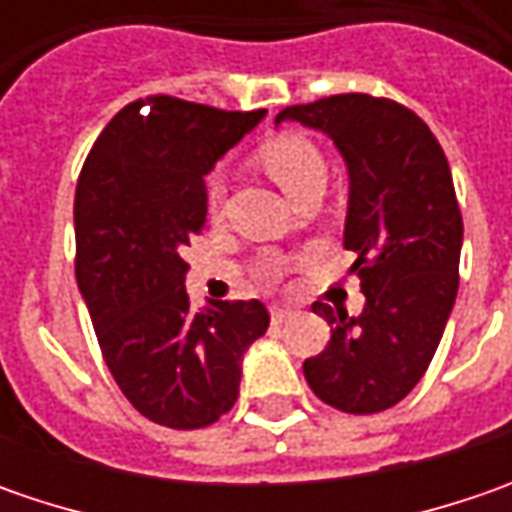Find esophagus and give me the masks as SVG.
I'll return each instance as SVG.
<instances>
[{"mask_svg":"<svg viewBox=\"0 0 512 512\" xmlns=\"http://www.w3.org/2000/svg\"><path fill=\"white\" fill-rule=\"evenodd\" d=\"M290 316H293V310H287V307H270V319H273V325H285Z\"/></svg>","mask_w":512,"mask_h":512,"instance_id":"34e87169","label":"esophagus"}]
</instances>
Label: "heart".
Returning a JSON list of instances; mask_svg holds the SVG:
<instances>
[{"label":"heart","mask_w":512,"mask_h":512,"mask_svg":"<svg viewBox=\"0 0 512 512\" xmlns=\"http://www.w3.org/2000/svg\"><path fill=\"white\" fill-rule=\"evenodd\" d=\"M262 165L273 176V182L285 190L287 196H296L313 182H325V159L302 136H279L262 148ZM222 199V176H210L207 182V207L216 210Z\"/></svg>","instance_id":"b5f03b06"}]
</instances>
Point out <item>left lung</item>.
<instances>
[{"mask_svg":"<svg viewBox=\"0 0 512 512\" xmlns=\"http://www.w3.org/2000/svg\"><path fill=\"white\" fill-rule=\"evenodd\" d=\"M325 133L347 168L344 247L364 310L316 302L330 344L305 362L310 390L344 413H379L419 384L459 290L462 213L442 145L413 110L367 93L293 105L276 125Z\"/></svg>","mask_w":512,"mask_h":512,"instance_id":"left-lung-1","label":"left lung"}]
</instances>
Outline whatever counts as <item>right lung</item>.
Returning a JSON list of instances; mask_svg holds the SVG:
<instances>
[{"label":"right lung","instance_id":"obj_1","mask_svg":"<svg viewBox=\"0 0 512 512\" xmlns=\"http://www.w3.org/2000/svg\"><path fill=\"white\" fill-rule=\"evenodd\" d=\"M265 113L173 96L130 102L79 176V293L113 379L150 422L196 430L225 416L239 396L247 347L270 325L259 299L193 310L179 253L205 225V176Z\"/></svg>","mask_w":512,"mask_h":512}]
</instances>
